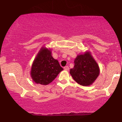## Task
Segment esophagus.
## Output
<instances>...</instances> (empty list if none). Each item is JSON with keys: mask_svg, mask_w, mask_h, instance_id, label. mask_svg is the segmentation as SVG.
<instances>
[{"mask_svg": "<svg viewBox=\"0 0 122 122\" xmlns=\"http://www.w3.org/2000/svg\"><path fill=\"white\" fill-rule=\"evenodd\" d=\"M64 69L65 70H69V67L68 66H65V67H64Z\"/></svg>", "mask_w": 122, "mask_h": 122, "instance_id": "1", "label": "esophagus"}]
</instances>
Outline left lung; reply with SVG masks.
Masks as SVG:
<instances>
[{
  "instance_id": "obj_1",
  "label": "left lung",
  "mask_w": 122,
  "mask_h": 122,
  "mask_svg": "<svg viewBox=\"0 0 122 122\" xmlns=\"http://www.w3.org/2000/svg\"><path fill=\"white\" fill-rule=\"evenodd\" d=\"M99 72L97 64L88 52L76 57L74 60V68L70 71L74 80L83 86L92 84L97 78Z\"/></svg>"
}]
</instances>
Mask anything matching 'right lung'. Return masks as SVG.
Here are the masks:
<instances>
[{
  "mask_svg": "<svg viewBox=\"0 0 122 122\" xmlns=\"http://www.w3.org/2000/svg\"><path fill=\"white\" fill-rule=\"evenodd\" d=\"M64 69L57 60L51 56V52L42 48L34 61L31 71L33 81L37 84L47 85L53 81Z\"/></svg>",
  "mask_w": 122,
  "mask_h": 122,
  "instance_id": "obj_1",
  "label": "right lung"
}]
</instances>
